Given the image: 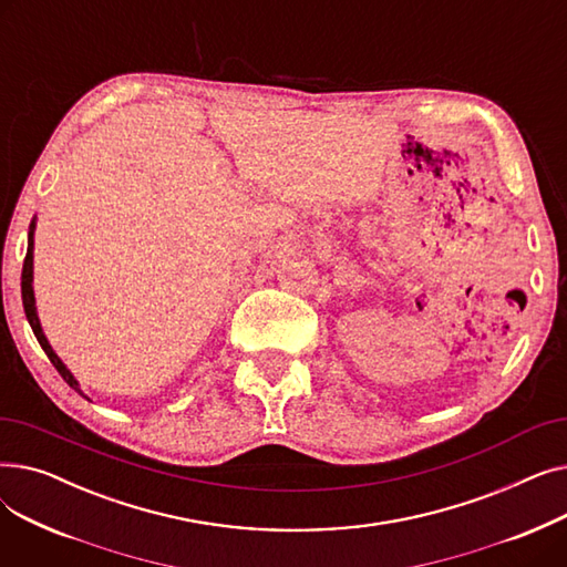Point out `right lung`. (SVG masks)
Instances as JSON below:
<instances>
[{
  "label": "right lung",
  "instance_id": "right-lung-1",
  "mask_svg": "<svg viewBox=\"0 0 567 567\" xmlns=\"http://www.w3.org/2000/svg\"><path fill=\"white\" fill-rule=\"evenodd\" d=\"M34 229H37V218L32 220V225H29V234H27V257H24V264H22V306H24V315H27L29 326H32V331H34L39 344H41L43 351L48 353L50 363L56 368L59 374L64 377V381L71 385L73 391H78L82 398H86V395L82 393V389H80L78 379H75V377L71 374V370L62 363V359H59V355L54 353V349L50 347V342H48V338H45V333H43V329H41L39 312H37V299H34V287H32V282H34ZM86 400H89V398H86Z\"/></svg>",
  "mask_w": 567,
  "mask_h": 567
}]
</instances>
